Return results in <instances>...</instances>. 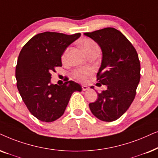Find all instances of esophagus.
<instances>
[{
	"mask_svg": "<svg viewBox=\"0 0 158 158\" xmlns=\"http://www.w3.org/2000/svg\"><path fill=\"white\" fill-rule=\"evenodd\" d=\"M81 88H82L83 91H86V90H88L89 89V87H87V86H86V85H82L81 86Z\"/></svg>",
	"mask_w": 158,
	"mask_h": 158,
	"instance_id": "esophagus-1",
	"label": "esophagus"
}]
</instances>
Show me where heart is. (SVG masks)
Segmentation results:
<instances>
[{"label":"heart","mask_w":158,"mask_h":158,"mask_svg":"<svg viewBox=\"0 0 158 158\" xmlns=\"http://www.w3.org/2000/svg\"><path fill=\"white\" fill-rule=\"evenodd\" d=\"M94 45H96V44L89 39L85 40L83 42V44H82L83 48L85 51L86 50H87L88 49H89L90 48L92 47V46H94ZM66 54H67V50L64 52V54H63V56H62L63 60H66ZM92 71V70L89 68L80 69H79V70L75 71L74 73H73V76H74V77L77 78V79H79V80L85 81L87 80L88 77L91 74Z\"/></svg>","instance_id":"b5f03b06"}]
</instances>
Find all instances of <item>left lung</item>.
<instances>
[{"instance_id":"left-lung-1","label":"left lung","mask_w":158,"mask_h":158,"mask_svg":"<svg viewBox=\"0 0 158 158\" xmlns=\"http://www.w3.org/2000/svg\"><path fill=\"white\" fill-rule=\"evenodd\" d=\"M84 35L101 48L102 62L97 77L99 82L107 86L106 90L98 93V100L89 104L90 110L101 121H115L128 110L135 98L140 80L138 54L127 37L115 28Z\"/></svg>"}]
</instances>
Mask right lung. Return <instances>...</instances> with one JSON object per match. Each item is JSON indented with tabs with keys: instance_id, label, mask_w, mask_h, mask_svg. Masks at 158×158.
Segmentation results:
<instances>
[{
	"instance_id": "1",
	"label": "right lung",
	"mask_w": 158,
	"mask_h": 158,
	"mask_svg": "<svg viewBox=\"0 0 158 158\" xmlns=\"http://www.w3.org/2000/svg\"><path fill=\"white\" fill-rule=\"evenodd\" d=\"M80 36V33L45 31L34 36L21 50L16 67V86L29 112L40 121L59 118L73 92L81 91V86L73 81L60 86L51 83V72L62 66L65 50Z\"/></svg>"
}]
</instances>
